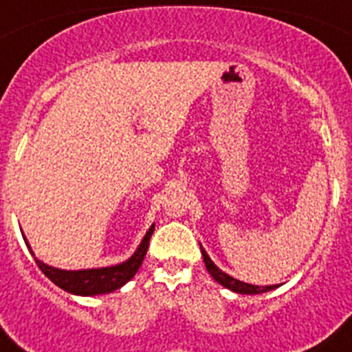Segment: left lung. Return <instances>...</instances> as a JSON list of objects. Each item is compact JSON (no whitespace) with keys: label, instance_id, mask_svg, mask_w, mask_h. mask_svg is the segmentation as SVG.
I'll use <instances>...</instances> for the list:
<instances>
[{"label":"left lung","instance_id":"1","mask_svg":"<svg viewBox=\"0 0 352 352\" xmlns=\"http://www.w3.org/2000/svg\"><path fill=\"white\" fill-rule=\"evenodd\" d=\"M201 250H203V247H201ZM203 257H204V264H206V270L210 272V275L213 276L214 280L219 282L220 285H223V287H227V289H231V291L241 292V294H259V292L272 291V289L276 287V285H252V284H245V282H241V280H236V278L229 276L227 273H223L222 270L217 268V266L213 264V261L210 259V256H208L204 250H203Z\"/></svg>","mask_w":352,"mask_h":352}]
</instances>
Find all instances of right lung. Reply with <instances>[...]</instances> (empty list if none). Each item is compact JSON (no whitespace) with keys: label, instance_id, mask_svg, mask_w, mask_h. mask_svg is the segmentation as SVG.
I'll return each instance as SVG.
<instances>
[{"label":"right lung","instance_id":"add662e5","mask_svg":"<svg viewBox=\"0 0 352 352\" xmlns=\"http://www.w3.org/2000/svg\"><path fill=\"white\" fill-rule=\"evenodd\" d=\"M155 226L149 227L146 232L142 243L139 245L138 252L130 257L125 263L116 264V266H109V268H96V270H80V272H67V270H58L43 264L42 261L35 259L42 273L47 276L49 280L54 282L58 287L65 289L72 294H79V296H95V294H105V292H113L125 285L132 278L138 270L141 268L142 261H144L146 250H148L149 238L153 234ZM26 241V239H24ZM30 248V245H28ZM33 256V252H31Z\"/></svg>","mask_w":352,"mask_h":352}]
</instances>
